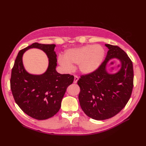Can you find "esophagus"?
Here are the masks:
<instances>
[{
	"mask_svg": "<svg viewBox=\"0 0 146 146\" xmlns=\"http://www.w3.org/2000/svg\"><path fill=\"white\" fill-rule=\"evenodd\" d=\"M78 80V77L77 76H75L74 77V83H77V82Z\"/></svg>",
	"mask_w": 146,
	"mask_h": 146,
	"instance_id": "esophagus-1",
	"label": "esophagus"
}]
</instances>
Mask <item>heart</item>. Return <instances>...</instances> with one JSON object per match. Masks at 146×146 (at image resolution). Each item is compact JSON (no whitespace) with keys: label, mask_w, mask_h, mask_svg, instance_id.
<instances>
[{"label":"heart","mask_w":146,"mask_h":146,"mask_svg":"<svg viewBox=\"0 0 146 146\" xmlns=\"http://www.w3.org/2000/svg\"><path fill=\"white\" fill-rule=\"evenodd\" d=\"M105 56V50L101 45L89 44L66 50L64 56H58V61L66 71L71 70L72 64H78L79 71L87 75L99 69Z\"/></svg>","instance_id":"obj_1"}]
</instances>
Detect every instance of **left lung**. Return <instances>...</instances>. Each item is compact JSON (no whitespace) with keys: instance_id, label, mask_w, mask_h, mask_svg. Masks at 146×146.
<instances>
[{"instance_id":"8db88e82","label":"left lung","mask_w":146,"mask_h":146,"mask_svg":"<svg viewBox=\"0 0 146 146\" xmlns=\"http://www.w3.org/2000/svg\"><path fill=\"white\" fill-rule=\"evenodd\" d=\"M105 46L109 50L99 69L82 76L77 82L82 110L88 117L98 121L111 118L120 112L129 100L133 86V64L129 57L117 46ZM113 59L120 61V69L110 74L106 65Z\"/></svg>"}]
</instances>
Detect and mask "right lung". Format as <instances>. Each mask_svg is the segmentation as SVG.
<instances>
[{
  "label": "right lung",
  "mask_w": 146,
  "mask_h": 146,
  "mask_svg": "<svg viewBox=\"0 0 146 146\" xmlns=\"http://www.w3.org/2000/svg\"><path fill=\"white\" fill-rule=\"evenodd\" d=\"M55 46L33 43L19 51L12 69L10 86L16 103L25 113L38 120L48 119L58 113L66 89L74 79L73 76L56 70ZM33 48L42 50L49 58L48 69L42 74H30L24 68L23 54Z\"/></svg>",
  "instance_id": "right-lung-1"
}]
</instances>
